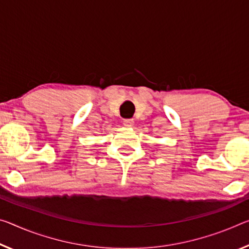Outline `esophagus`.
Instances as JSON below:
<instances>
[{"label": "esophagus", "instance_id": "34e87169", "mask_svg": "<svg viewBox=\"0 0 249 249\" xmlns=\"http://www.w3.org/2000/svg\"><path fill=\"white\" fill-rule=\"evenodd\" d=\"M133 124H134V121L132 118H125L123 121V125L126 126V127H131V126H133Z\"/></svg>", "mask_w": 249, "mask_h": 249}]
</instances>
